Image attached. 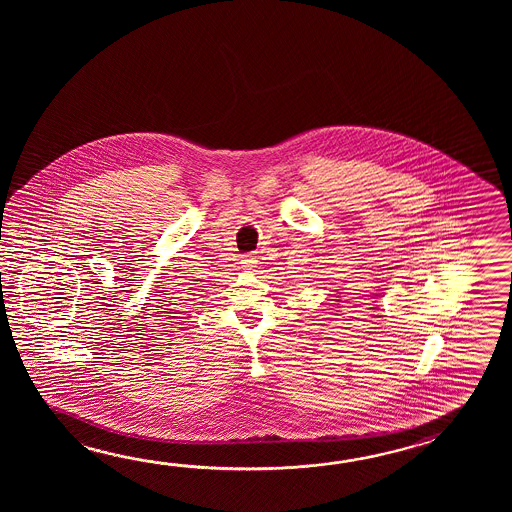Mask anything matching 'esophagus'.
I'll return each mask as SVG.
<instances>
[{
  "label": "esophagus",
  "mask_w": 512,
  "mask_h": 512,
  "mask_svg": "<svg viewBox=\"0 0 512 512\" xmlns=\"http://www.w3.org/2000/svg\"><path fill=\"white\" fill-rule=\"evenodd\" d=\"M241 263H243V269L251 271V269H254V267H256V263H258V260H256V256H251V254H245V256H243V260H241Z\"/></svg>",
  "instance_id": "1"
}]
</instances>
